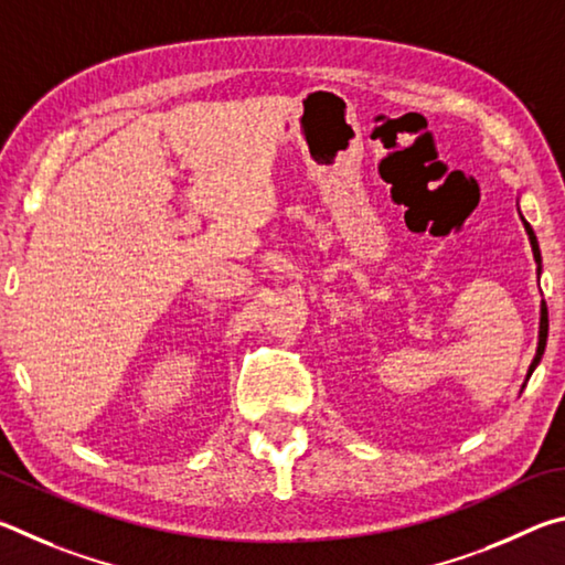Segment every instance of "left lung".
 I'll use <instances>...</instances> for the list:
<instances>
[{
  "label": "left lung",
  "instance_id": "8db88e82",
  "mask_svg": "<svg viewBox=\"0 0 565 565\" xmlns=\"http://www.w3.org/2000/svg\"><path fill=\"white\" fill-rule=\"evenodd\" d=\"M521 221H523V215H521ZM523 227H526V233H529V241H531V250H533V260H536V270L541 273V250H539V241H536V233H533V227L523 221ZM546 338H548V308H546V302H541V324H539V348H536V358H533V362H531V367H529V374L526 377H531L533 374V370L539 367V362H541V358H543V350H546Z\"/></svg>",
  "mask_w": 565,
  "mask_h": 565
}]
</instances>
